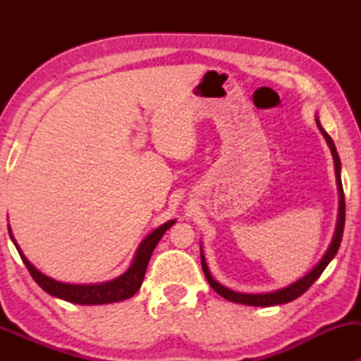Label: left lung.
<instances>
[{
  "label": "left lung",
  "instance_id": "left-lung-1",
  "mask_svg": "<svg viewBox=\"0 0 361 361\" xmlns=\"http://www.w3.org/2000/svg\"><path fill=\"white\" fill-rule=\"evenodd\" d=\"M315 121H317L319 130L324 135L325 141H327V145L330 147V152H332V156H334L335 176H337V185H338V199H340L338 220H337V228H335V235H334L332 243H330L327 253L324 255V258L320 259V263L315 266V268L310 271L309 274H305L304 278H300L299 281H295L294 284L288 286V288L274 290V293H266V294L235 293V290H231L228 288H225V286H221L220 283H216V281L212 278V274H210V271H209V266H207V263H205L204 253H202V251H200L202 269H204V274H205L207 281H209V284L212 286V288H214L215 293H219L221 298L228 299V300H231V302L246 304V305H261V307H269V305H278V304H288V302H290V300L298 299L299 295H302L305 290H307L310 286H312L315 281L319 279V276L324 273V269L327 268V264L334 259V256L337 255L340 241H342V236H343V226H345V195H343L342 179H340V157H338L337 149H335V145H334L332 137L327 135V131H325L324 128H322V125H320L319 118H315Z\"/></svg>",
  "mask_w": 361,
  "mask_h": 361
}]
</instances>
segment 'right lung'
Returning a JSON list of instances; mask_svg holds the SVG:
<instances>
[{
	"mask_svg": "<svg viewBox=\"0 0 361 361\" xmlns=\"http://www.w3.org/2000/svg\"><path fill=\"white\" fill-rule=\"evenodd\" d=\"M174 224L176 220H169L167 224L161 225L159 228H156L152 233L147 235L146 238L142 240L140 248H137L136 256L135 259H133L130 269H128L126 273H123L121 276H118L116 279L106 281V283H102V284H66V283H59V281L42 274L41 271L34 268V264L29 263L26 256L23 255V251L16 243V240H14L9 226L8 230H9V236H11L13 243L16 246L23 263L26 264L27 271L31 273L32 279L36 281V283L41 286L47 294L54 295V298L67 300V302L80 304V305H98V304H111V302H118V300L130 299L137 293V289H140L142 284V279H145L146 268H147V263H149L152 251H154L156 245L159 243L162 235H164Z\"/></svg>",
	"mask_w": 361,
	"mask_h": 361,
	"instance_id": "right-lung-1",
	"label": "right lung"
}]
</instances>
